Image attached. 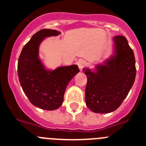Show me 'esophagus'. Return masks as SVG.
<instances>
[{
    "label": "esophagus",
    "mask_w": 146,
    "mask_h": 146,
    "mask_svg": "<svg viewBox=\"0 0 146 146\" xmlns=\"http://www.w3.org/2000/svg\"><path fill=\"white\" fill-rule=\"evenodd\" d=\"M86 61H84V60H79V61L78 62V68H79L80 71L82 70L83 68L86 66Z\"/></svg>",
    "instance_id": "obj_1"
}]
</instances>
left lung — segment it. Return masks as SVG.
I'll list each match as a JSON object with an SVG mask.
<instances>
[{
    "mask_svg": "<svg viewBox=\"0 0 146 146\" xmlns=\"http://www.w3.org/2000/svg\"><path fill=\"white\" fill-rule=\"evenodd\" d=\"M113 42V52L108 58L96 64L93 69H83L87 77L86 106L97 113L115 111L135 82L136 68L133 51L124 36H115Z\"/></svg>",
    "mask_w": 146,
    "mask_h": 146,
    "instance_id": "1",
    "label": "left lung"
}]
</instances>
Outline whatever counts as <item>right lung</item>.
I'll list each match as a JSON object with an SVG mask.
<instances>
[{
	"instance_id": "1",
	"label": "right lung",
	"mask_w": 146,
	"mask_h": 146,
	"mask_svg": "<svg viewBox=\"0 0 146 146\" xmlns=\"http://www.w3.org/2000/svg\"><path fill=\"white\" fill-rule=\"evenodd\" d=\"M60 34L55 30L39 31L23 47L18 60L22 90L34 106L46 111L56 110L62 104L68 83L79 72L77 65L48 69L40 58V44L46 38Z\"/></svg>"
}]
</instances>
